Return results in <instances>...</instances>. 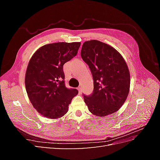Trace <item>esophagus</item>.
Masks as SVG:
<instances>
[{
	"label": "esophagus",
	"instance_id": "obj_1",
	"mask_svg": "<svg viewBox=\"0 0 160 160\" xmlns=\"http://www.w3.org/2000/svg\"><path fill=\"white\" fill-rule=\"evenodd\" d=\"M77 89H78V91H79V94H81V93H82V88H81V87H79V88H77Z\"/></svg>",
	"mask_w": 160,
	"mask_h": 160
}]
</instances>
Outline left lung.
<instances>
[{
	"label": "left lung",
	"instance_id": "1",
	"mask_svg": "<svg viewBox=\"0 0 160 160\" xmlns=\"http://www.w3.org/2000/svg\"><path fill=\"white\" fill-rule=\"evenodd\" d=\"M81 55L93 79V93L83 97L89 111L99 117L116 112L125 103L130 88V74L123 57L113 47L97 40L83 42Z\"/></svg>",
	"mask_w": 160,
	"mask_h": 160
}]
</instances>
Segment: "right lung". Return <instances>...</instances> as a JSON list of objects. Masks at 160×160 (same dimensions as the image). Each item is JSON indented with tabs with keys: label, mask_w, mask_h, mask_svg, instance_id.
<instances>
[{
	"label": "right lung",
	"mask_w": 160,
	"mask_h": 160,
	"mask_svg": "<svg viewBox=\"0 0 160 160\" xmlns=\"http://www.w3.org/2000/svg\"><path fill=\"white\" fill-rule=\"evenodd\" d=\"M80 42H59L40 47L34 53L25 74V88L33 108L43 117L57 119L68 111L76 89L65 85L63 65L77 55Z\"/></svg>",
	"instance_id": "add662e5"
}]
</instances>
